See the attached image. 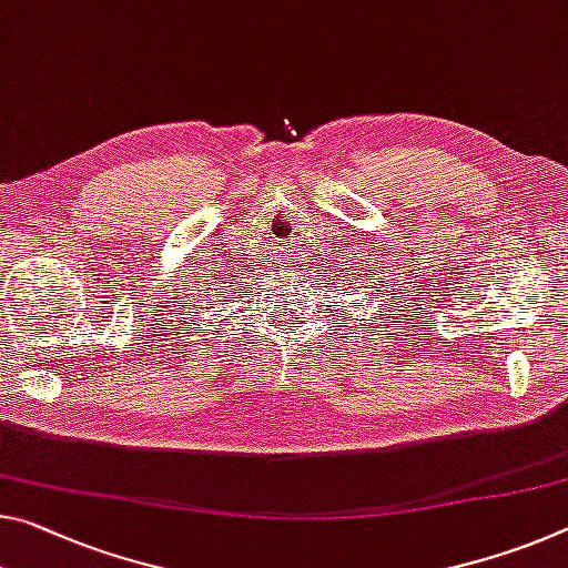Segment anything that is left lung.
Listing matches in <instances>:
<instances>
[{
	"mask_svg": "<svg viewBox=\"0 0 568 568\" xmlns=\"http://www.w3.org/2000/svg\"><path fill=\"white\" fill-rule=\"evenodd\" d=\"M346 273H348V267H346ZM358 281H362V277H358ZM351 287H354V275H351V283H348V295H354V291H351ZM364 287V285H362ZM368 293V291H366ZM364 301H368V298H364ZM366 308H372V305L366 303ZM374 315L375 318L372 320L371 316ZM382 316H389V313H386V305L384 303H374V311H368V318H364V321H374L372 323V328L376 326V323H384V318Z\"/></svg>",
	"mask_w": 568,
	"mask_h": 568,
	"instance_id": "left-lung-1",
	"label": "left lung"
}]
</instances>
